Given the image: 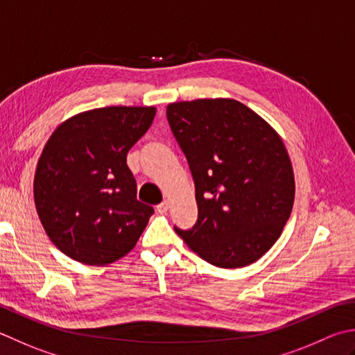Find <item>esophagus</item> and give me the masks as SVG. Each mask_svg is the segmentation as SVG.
I'll return each mask as SVG.
<instances>
[{"mask_svg":"<svg viewBox=\"0 0 355 355\" xmlns=\"http://www.w3.org/2000/svg\"><path fill=\"white\" fill-rule=\"evenodd\" d=\"M168 209H169V203H168V201H163V203H159V205L157 206V212H158V214H166V212H168Z\"/></svg>","mask_w":355,"mask_h":355,"instance_id":"esophagus-1","label":"esophagus"}]
</instances>
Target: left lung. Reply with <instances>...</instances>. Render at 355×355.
Listing matches in <instances>:
<instances>
[{"instance_id":"obj_1","label":"left lung","mask_w":355,"mask_h":355,"mask_svg":"<svg viewBox=\"0 0 355 355\" xmlns=\"http://www.w3.org/2000/svg\"><path fill=\"white\" fill-rule=\"evenodd\" d=\"M196 184L197 223L175 232L218 268L257 261L280 237L295 183L279 134L229 98L172 103L166 109Z\"/></svg>"}]
</instances>
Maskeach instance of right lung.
Here are the masks:
<instances>
[{
	"mask_svg": "<svg viewBox=\"0 0 355 355\" xmlns=\"http://www.w3.org/2000/svg\"><path fill=\"white\" fill-rule=\"evenodd\" d=\"M155 107L110 106L69 118L38 159L33 197L46 234L62 254L103 266L132 251L154 207L137 200L129 149Z\"/></svg>",
	"mask_w": 355,
	"mask_h": 355,
	"instance_id": "add662e5",
	"label": "right lung"
}]
</instances>
